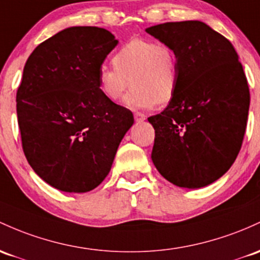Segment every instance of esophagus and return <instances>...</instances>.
<instances>
[{"label":"esophagus","mask_w":260,"mask_h":260,"mask_svg":"<svg viewBox=\"0 0 260 260\" xmlns=\"http://www.w3.org/2000/svg\"><path fill=\"white\" fill-rule=\"evenodd\" d=\"M135 119H136V122H143L145 119V115H143V113H141V112H136Z\"/></svg>","instance_id":"esophagus-1"}]
</instances>
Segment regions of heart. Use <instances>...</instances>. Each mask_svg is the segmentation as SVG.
I'll return each instance as SVG.
<instances>
[{"instance_id":"obj_1","label":"heart","mask_w":260,"mask_h":260,"mask_svg":"<svg viewBox=\"0 0 260 260\" xmlns=\"http://www.w3.org/2000/svg\"><path fill=\"white\" fill-rule=\"evenodd\" d=\"M113 69L101 68L99 90L108 101L117 102L129 82L124 104L132 108L167 106L175 98L179 82V61L167 43L133 38L122 45L112 58Z\"/></svg>"}]
</instances>
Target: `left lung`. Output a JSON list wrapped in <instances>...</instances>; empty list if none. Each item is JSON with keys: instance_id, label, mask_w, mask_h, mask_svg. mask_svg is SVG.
I'll use <instances>...</instances> for the list:
<instances>
[{"instance_id": "1", "label": "left lung", "mask_w": 260, "mask_h": 260, "mask_svg": "<svg viewBox=\"0 0 260 260\" xmlns=\"http://www.w3.org/2000/svg\"><path fill=\"white\" fill-rule=\"evenodd\" d=\"M147 32L173 47L179 61L175 98L148 118L152 160L176 186H206L241 150L250 100L243 67L231 42L204 22H167Z\"/></svg>"}]
</instances>
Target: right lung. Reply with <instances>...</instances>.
Instances as JSON below:
<instances>
[{"label":"right lung","mask_w":260,"mask_h":260,"mask_svg":"<svg viewBox=\"0 0 260 260\" xmlns=\"http://www.w3.org/2000/svg\"><path fill=\"white\" fill-rule=\"evenodd\" d=\"M117 43L104 28L70 27L41 43L25 62L16 96L22 148L55 189L98 187L135 122L99 90V71Z\"/></svg>","instance_id":"1"}]
</instances>
